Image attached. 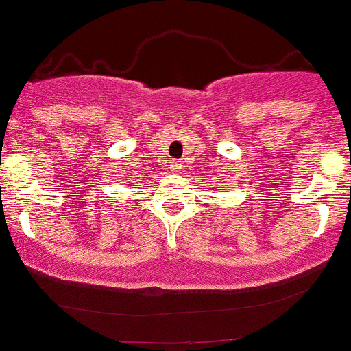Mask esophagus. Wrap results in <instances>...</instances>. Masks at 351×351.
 Here are the masks:
<instances>
[{"label": "esophagus", "instance_id": "obj_1", "mask_svg": "<svg viewBox=\"0 0 351 351\" xmlns=\"http://www.w3.org/2000/svg\"><path fill=\"white\" fill-rule=\"evenodd\" d=\"M171 169H172V171H179L180 165L177 164V162H172V164H171Z\"/></svg>", "mask_w": 351, "mask_h": 351}]
</instances>
